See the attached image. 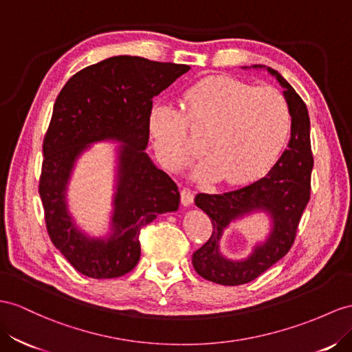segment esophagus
Returning <instances> with one entry per match:
<instances>
[{
	"label": "esophagus",
	"mask_w": 352,
	"mask_h": 352,
	"mask_svg": "<svg viewBox=\"0 0 352 352\" xmlns=\"http://www.w3.org/2000/svg\"><path fill=\"white\" fill-rule=\"evenodd\" d=\"M193 199H195V193L190 190V188H183L182 190V204L184 206H188L193 204Z\"/></svg>",
	"instance_id": "esophagus-1"
}]
</instances>
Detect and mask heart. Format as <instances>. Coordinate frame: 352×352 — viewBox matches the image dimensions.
<instances>
[{
  "instance_id": "b5f03b06",
  "label": "heart",
  "mask_w": 352,
  "mask_h": 352,
  "mask_svg": "<svg viewBox=\"0 0 352 352\" xmlns=\"http://www.w3.org/2000/svg\"><path fill=\"white\" fill-rule=\"evenodd\" d=\"M188 128L206 132L205 157L196 175L241 186L275 166L290 138L292 113L284 95L274 87L214 76L186 90L183 113L166 104L151 107L150 137L160 162L170 170L186 168L197 155Z\"/></svg>"
}]
</instances>
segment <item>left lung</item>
<instances>
[{
	"instance_id": "8db88e82",
	"label": "left lung",
	"mask_w": 352,
	"mask_h": 352,
	"mask_svg": "<svg viewBox=\"0 0 352 352\" xmlns=\"http://www.w3.org/2000/svg\"><path fill=\"white\" fill-rule=\"evenodd\" d=\"M257 68V65H254ZM285 90L292 113V137L288 148L269 173L253 184L221 195L197 193L195 204L208 214L212 233L192 257L193 267L202 278L221 285H241L253 281L290 251L297 226L311 197V122L306 104L290 83L267 68ZM266 210L273 219L270 238L245 261L235 263L219 253L222 230L236 218L253 210Z\"/></svg>"
}]
</instances>
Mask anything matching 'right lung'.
I'll list each match as a JSON object with an SVG mask.
<instances>
[{
	"instance_id": "1",
	"label": "right lung",
	"mask_w": 352,
	"mask_h": 352,
	"mask_svg": "<svg viewBox=\"0 0 352 352\" xmlns=\"http://www.w3.org/2000/svg\"><path fill=\"white\" fill-rule=\"evenodd\" d=\"M190 69L140 56H113L78 71L59 92L43 141L38 192L47 233L76 270L117 278L137 266L140 233L159 214L177 211L179 192L144 151L153 98ZM116 139L120 151L112 233L89 239L66 208V184L76 157L92 142Z\"/></svg>"
}]
</instances>
